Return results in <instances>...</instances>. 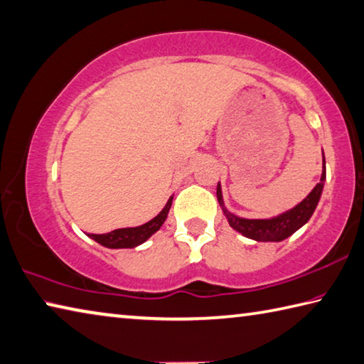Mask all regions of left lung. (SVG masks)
Instances as JSON below:
<instances>
[{
	"label": "left lung",
	"mask_w": 364,
	"mask_h": 364,
	"mask_svg": "<svg viewBox=\"0 0 364 364\" xmlns=\"http://www.w3.org/2000/svg\"><path fill=\"white\" fill-rule=\"evenodd\" d=\"M326 180V164H325V154H323V170L320 183H316V186L310 191L309 196L299 202L296 207L289 208L283 213L272 216V218H261V220H250V218H240L226 208L223 200V191L221 183H218L216 188V197L218 202L221 205V210L229 226L237 232H240L247 239L256 240V242H282L288 239L289 235H293L297 229H301L306 224L310 216L314 215L316 205L320 202V197L323 193V184Z\"/></svg>",
	"instance_id": "8db88e82"
}]
</instances>
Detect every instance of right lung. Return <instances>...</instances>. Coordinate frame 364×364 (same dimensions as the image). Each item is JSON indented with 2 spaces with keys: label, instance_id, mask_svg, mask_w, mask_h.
I'll use <instances>...</instances> for the list:
<instances>
[{
  "label": "right lung",
  "instance_id": "right-lung-1",
  "mask_svg": "<svg viewBox=\"0 0 364 364\" xmlns=\"http://www.w3.org/2000/svg\"><path fill=\"white\" fill-rule=\"evenodd\" d=\"M171 200H173V197H170L159 215L154 216L151 221L141 224V226L116 229L108 234H89V237L107 248H135L146 242L151 235L162 228V224L168 216Z\"/></svg>",
  "mask_w": 364,
  "mask_h": 364
}]
</instances>
